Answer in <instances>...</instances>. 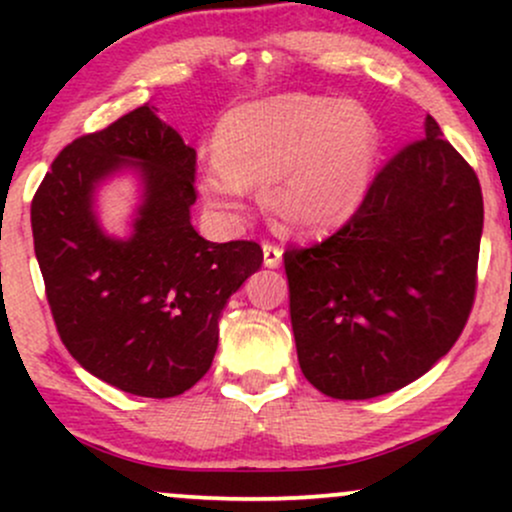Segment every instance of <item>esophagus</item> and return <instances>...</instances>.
<instances>
[{
  "label": "esophagus",
  "mask_w": 512,
  "mask_h": 512,
  "mask_svg": "<svg viewBox=\"0 0 512 512\" xmlns=\"http://www.w3.org/2000/svg\"><path fill=\"white\" fill-rule=\"evenodd\" d=\"M262 255H264V267L276 269V267H279V264H281V255H284V252H281L279 245L264 243V245H262Z\"/></svg>",
  "instance_id": "obj_1"
}]
</instances>
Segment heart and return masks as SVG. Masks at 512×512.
Returning <instances> with one entry per match:
<instances>
[{
  "label": "heart",
  "instance_id": "1",
  "mask_svg": "<svg viewBox=\"0 0 512 512\" xmlns=\"http://www.w3.org/2000/svg\"><path fill=\"white\" fill-rule=\"evenodd\" d=\"M380 127L354 101L281 93L228 110L197 190L223 223H240L250 185L286 233L332 231L356 214L378 161Z\"/></svg>",
  "mask_w": 512,
  "mask_h": 512
}]
</instances>
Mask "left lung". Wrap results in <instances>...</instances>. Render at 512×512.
I'll list each match as a JSON object with an SVG mask.
<instances>
[{
    "instance_id": "obj_1",
    "label": "left lung",
    "mask_w": 512,
    "mask_h": 512,
    "mask_svg": "<svg viewBox=\"0 0 512 512\" xmlns=\"http://www.w3.org/2000/svg\"><path fill=\"white\" fill-rule=\"evenodd\" d=\"M484 199L426 115L424 139L380 170L334 236L284 252L298 363L334 399H370L428 373L474 303Z\"/></svg>"
}]
</instances>
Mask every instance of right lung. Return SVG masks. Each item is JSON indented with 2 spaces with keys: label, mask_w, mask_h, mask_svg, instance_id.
<instances>
[{
  "label": "right lung",
  "mask_w": 512,
  "mask_h": 512,
  "mask_svg": "<svg viewBox=\"0 0 512 512\" xmlns=\"http://www.w3.org/2000/svg\"><path fill=\"white\" fill-rule=\"evenodd\" d=\"M197 154L142 105L52 161L31 204L35 257L57 332L81 368L139 397L166 399L207 373L228 298L262 267L252 240L209 243L190 209ZM132 172L130 236L102 228L95 195Z\"/></svg>",
  "instance_id": "obj_1"
}]
</instances>
